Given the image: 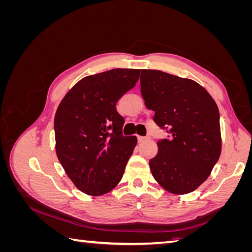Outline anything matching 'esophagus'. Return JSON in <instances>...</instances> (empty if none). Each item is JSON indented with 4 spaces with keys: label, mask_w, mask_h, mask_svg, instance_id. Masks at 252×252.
<instances>
[{
    "label": "esophagus",
    "mask_w": 252,
    "mask_h": 252,
    "mask_svg": "<svg viewBox=\"0 0 252 252\" xmlns=\"http://www.w3.org/2000/svg\"><path fill=\"white\" fill-rule=\"evenodd\" d=\"M146 140H148L147 136H141V135H138V141H139V142H144V141H146Z\"/></svg>",
    "instance_id": "34e87169"
}]
</instances>
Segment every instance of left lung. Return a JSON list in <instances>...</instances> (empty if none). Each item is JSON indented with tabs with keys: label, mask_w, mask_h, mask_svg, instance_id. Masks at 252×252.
Wrapping results in <instances>:
<instances>
[{
	"label": "left lung",
	"mask_w": 252,
	"mask_h": 252,
	"mask_svg": "<svg viewBox=\"0 0 252 252\" xmlns=\"http://www.w3.org/2000/svg\"><path fill=\"white\" fill-rule=\"evenodd\" d=\"M141 94L155 122L169 129L149 161L156 181L173 194L192 192L208 179L220 156V113L209 93L193 80L142 69Z\"/></svg>",
	"instance_id": "1"
}]
</instances>
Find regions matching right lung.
<instances>
[{
  "mask_svg": "<svg viewBox=\"0 0 252 252\" xmlns=\"http://www.w3.org/2000/svg\"><path fill=\"white\" fill-rule=\"evenodd\" d=\"M140 69L116 68L83 78L68 91L55 116L56 152L74 186L88 195L116 187L136 146L124 136L117 102L134 87Z\"/></svg>",
  "mask_w": 252,
  "mask_h": 252,
  "instance_id": "right-lung-1",
  "label": "right lung"
}]
</instances>
